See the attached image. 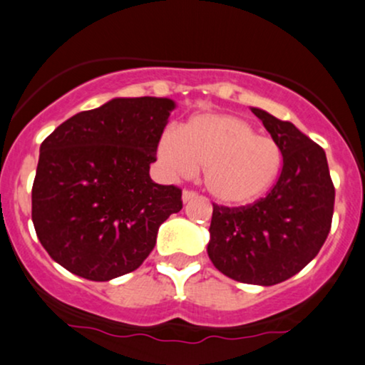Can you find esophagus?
Returning a JSON list of instances; mask_svg holds the SVG:
<instances>
[{
    "instance_id": "1",
    "label": "esophagus",
    "mask_w": 365,
    "mask_h": 365,
    "mask_svg": "<svg viewBox=\"0 0 365 365\" xmlns=\"http://www.w3.org/2000/svg\"><path fill=\"white\" fill-rule=\"evenodd\" d=\"M197 197V193L193 192V190H183V193H182V198H183V202H188V200H192V198H195Z\"/></svg>"
}]
</instances>
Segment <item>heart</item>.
Masks as SVG:
<instances>
[{
  "mask_svg": "<svg viewBox=\"0 0 365 365\" xmlns=\"http://www.w3.org/2000/svg\"><path fill=\"white\" fill-rule=\"evenodd\" d=\"M160 160L178 177L204 168V185L224 204H246L264 193L278 177L281 150L271 138L257 135L246 119L205 113L178 133L167 131L158 145Z\"/></svg>",
  "mask_w": 365,
  "mask_h": 365,
  "instance_id": "1",
  "label": "heart"
}]
</instances>
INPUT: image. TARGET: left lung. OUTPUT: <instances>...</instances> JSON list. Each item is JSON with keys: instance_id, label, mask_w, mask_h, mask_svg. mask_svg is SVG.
<instances>
[{"instance_id": "8db88e82", "label": "left lung", "mask_w": 365, "mask_h": 365, "mask_svg": "<svg viewBox=\"0 0 365 365\" xmlns=\"http://www.w3.org/2000/svg\"><path fill=\"white\" fill-rule=\"evenodd\" d=\"M279 146L283 168L266 197L255 204H214L210 261L220 273L249 284L292 278L324 246L331 227L335 187L325 151L289 121L252 108Z\"/></svg>"}]
</instances>
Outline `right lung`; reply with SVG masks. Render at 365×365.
<instances>
[{"label": "right lung", "mask_w": 365, "mask_h": 365, "mask_svg": "<svg viewBox=\"0 0 365 365\" xmlns=\"http://www.w3.org/2000/svg\"><path fill=\"white\" fill-rule=\"evenodd\" d=\"M172 99H113L68 118L45 138L31 188V220L53 261L91 281L138 269L160 225L182 210V188L150 165Z\"/></svg>", "instance_id": "add662e5"}]
</instances>
